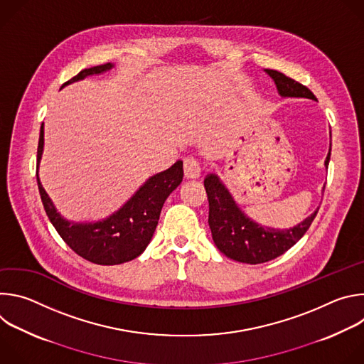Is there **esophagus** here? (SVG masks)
Masks as SVG:
<instances>
[{
  "label": "esophagus",
  "mask_w": 364,
  "mask_h": 364,
  "mask_svg": "<svg viewBox=\"0 0 364 364\" xmlns=\"http://www.w3.org/2000/svg\"><path fill=\"white\" fill-rule=\"evenodd\" d=\"M183 168H184V177L187 180H196L201 174L200 166H198L197 160L193 159V157H188V159L184 160V167Z\"/></svg>",
  "instance_id": "1"
}]
</instances>
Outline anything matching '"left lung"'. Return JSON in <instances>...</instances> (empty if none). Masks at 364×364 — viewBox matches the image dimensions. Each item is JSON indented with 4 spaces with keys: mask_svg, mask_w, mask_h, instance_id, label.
<instances>
[{
    "mask_svg": "<svg viewBox=\"0 0 364 364\" xmlns=\"http://www.w3.org/2000/svg\"><path fill=\"white\" fill-rule=\"evenodd\" d=\"M265 72L272 77L282 97L317 100L306 86L284 73L271 69H265ZM330 155L331 145L324 161L326 168L328 167ZM204 188L209 198V226L213 242L223 255L242 264H264L285 253L305 235L320 209L318 207L313 215L294 228L274 229L259 225L246 216L216 173H210L204 178Z\"/></svg>",
    "mask_w": 364,
    "mask_h": 364,
    "instance_id": "obj_1",
    "label": "left lung"
}]
</instances>
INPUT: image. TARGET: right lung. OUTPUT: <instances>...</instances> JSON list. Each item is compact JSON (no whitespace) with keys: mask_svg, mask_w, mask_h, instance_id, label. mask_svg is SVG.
<instances>
[{"mask_svg":"<svg viewBox=\"0 0 364 364\" xmlns=\"http://www.w3.org/2000/svg\"><path fill=\"white\" fill-rule=\"evenodd\" d=\"M112 63L83 69L62 87L92 75L111 70ZM44 146V124L40 128L37 148V184L44 210L60 237L79 256L97 265H119L139 256L152 239L159 225L163 204L183 181V161L168 170L149 177L119 210L107 219L90 223H76L65 219L56 209L38 178V166Z\"/></svg>","mask_w":364,"mask_h":364,"instance_id":"add662e5","label":"right lung"}]
</instances>
